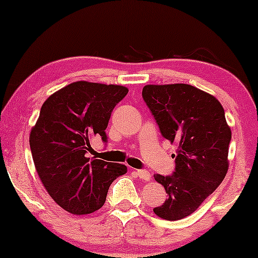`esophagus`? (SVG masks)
I'll use <instances>...</instances> for the list:
<instances>
[{
	"label": "esophagus",
	"instance_id": "34e87169",
	"mask_svg": "<svg viewBox=\"0 0 258 258\" xmlns=\"http://www.w3.org/2000/svg\"><path fill=\"white\" fill-rule=\"evenodd\" d=\"M136 174H137V176L141 179L146 180V182H147V180H150V178H152L150 173L148 172V171H146V170H137V171H136Z\"/></svg>",
	"mask_w": 258,
	"mask_h": 258
}]
</instances>
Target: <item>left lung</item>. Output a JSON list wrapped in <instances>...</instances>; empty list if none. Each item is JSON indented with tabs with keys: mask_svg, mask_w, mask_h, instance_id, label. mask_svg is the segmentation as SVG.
Returning a JSON list of instances; mask_svg holds the SVG:
<instances>
[{
	"mask_svg": "<svg viewBox=\"0 0 258 258\" xmlns=\"http://www.w3.org/2000/svg\"><path fill=\"white\" fill-rule=\"evenodd\" d=\"M142 96L162 136L177 146L172 176H154L167 193L154 214L167 221L182 220L197 211L226 177L232 131L218 99L191 85H147Z\"/></svg>",
	"mask_w": 258,
	"mask_h": 258,
	"instance_id": "1",
	"label": "left lung"
}]
</instances>
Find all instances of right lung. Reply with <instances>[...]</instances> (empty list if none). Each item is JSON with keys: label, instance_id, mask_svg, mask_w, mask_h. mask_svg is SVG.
Returning <instances> with one entry per match:
<instances>
[{"label": "right lung", "instance_id": "1", "mask_svg": "<svg viewBox=\"0 0 258 258\" xmlns=\"http://www.w3.org/2000/svg\"><path fill=\"white\" fill-rule=\"evenodd\" d=\"M127 92L125 86L76 81L41 106L29 137L35 170L47 193L70 214L99 210L111 183L127 172L122 164L85 156L92 138L106 142L112 109Z\"/></svg>", "mask_w": 258, "mask_h": 258}]
</instances>
